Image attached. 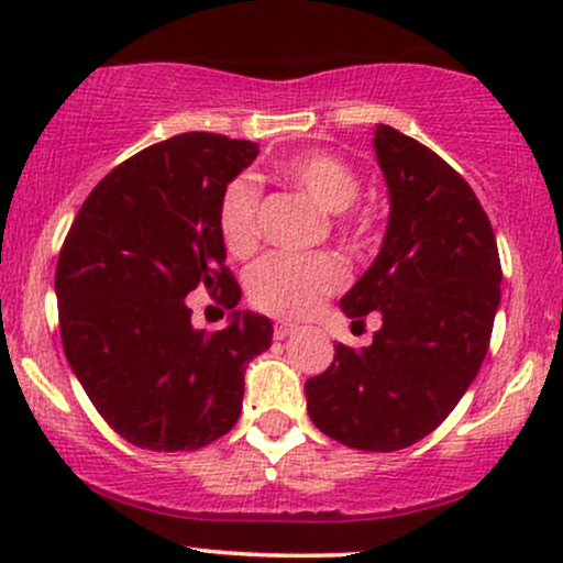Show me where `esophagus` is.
Returning a JSON list of instances; mask_svg holds the SVG:
<instances>
[{
	"label": "esophagus",
	"mask_w": 563,
	"mask_h": 563,
	"mask_svg": "<svg viewBox=\"0 0 563 563\" xmlns=\"http://www.w3.org/2000/svg\"><path fill=\"white\" fill-rule=\"evenodd\" d=\"M296 331H299V325H294V322H275L273 335H275V341H283V339H288V335L296 333Z\"/></svg>",
	"instance_id": "34e87169"
}]
</instances>
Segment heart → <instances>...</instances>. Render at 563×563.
<instances>
[{
	"instance_id": "heart-1",
	"label": "heart",
	"mask_w": 563,
	"mask_h": 563,
	"mask_svg": "<svg viewBox=\"0 0 563 563\" xmlns=\"http://www.w3.org/2000/svg\"><path fill=\"white\" fill-rule=\"evenodd\" d=\"M277 174L307 192L328 214H344L360 196V179L344 158L325 151L290 153L277 161ZM260 183L241 174L219 198V232L230 254L245 256L260 238ZM344 283V267L328 254H269L249 273V296L256 309L277 318H303Z\"/></svg>"
}]
</instances>
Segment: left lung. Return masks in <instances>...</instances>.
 <instances>
[{"mask_svg":"<svg viewBox=\"0 0 563 563\" xmlns=\"http://www.w3.org/2000/svg\"><path fill=\"white\" fill-rule=\"evenodd\" d=\"M373 147L389 187V224L341 309L352 325L378 312L380 331L371 346H335L331 367L303 394L322 434L394 452L431 434L476 378L503 273L493 224L448 161L386 124Z\"/></svg>","mask_w":563,"mask_h":563,"instance_id":"1","label":"left lung"}]
</instances>
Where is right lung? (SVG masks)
Listing matches in <instances>:
<instances>
[{
    "label": "right lung",
    "mask_w": 563,
    "mask_h": 563,
    "mask_svg": "<svg viewBox=\"0 0 563 563\" xmlns=\"http://www.w3.org/2000/svg\"><path fill=\"white\" fill-rule=\"evenodd\" d=\"M260 145L187 132L100 179L70 224L55 273L70 371L108 426L142 450H198L241 418L245 365L273 322L241 312L224 267L219 198ZM206 287L231 325L198 332L184 299Z\"/></svg>",
    "instance_id": "obj_1"
}]
</instances>
